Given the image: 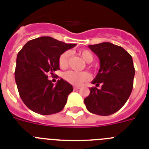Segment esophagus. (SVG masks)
Returning <instances> with one entry per match:
<instances>
[{"mask_svg": "<svg viewBox=\"0 0 149 149\" xmlns=\"http://www.w3.org/2000/svg\"><path fill=\"white\" fill-rule=\"evenodd\" d=\"M73 88H74V90L79 89V88H80V86H74V87H73Z\"/></svg>", "mask_w": 149, "mask_h": 149, "instance_id": "obj_1", "label": "esophagus"}]
</instances>
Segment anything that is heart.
<instances>
[{
	"label": "heart",
	"instance_id": "b5f03b06",
	"mask_svg": "<svg viewBox=\"0 0 149 149\" xmlns=\"http://www.w3.org/2000/svg\"><path fill=\"white\" fill-rule=\"evenodd\" d=\"M79 54L86 63H91L94 60V54L88 50H81L79 51ZM70 53L68 51H64L59 56L58 63L61 68L65 69L68 65V59ZM63 78L65 80L75 86H79L82 82L88 81L90 79V75L87 72H75L72 70H69L63 72Z\"/></svg>",
	"mask_w": 149,
	"mask_h": 149
}]
</instances>
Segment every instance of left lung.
Listing matches in <instances>:
<instances>
[{"mask_svg":"<svg viewBox=\"0 0 149 149\" xmlns=\"http://www.w3.org/2000/svg\"><path fill=\"white\" fill-rule=\"evenodd\" d=\"M98 56L100 67L92 84L102 88H90L84 99L89 112L108 116L119 111L128 100L133 87L135 68L132 56L120 46L110 42L88 45Z\"/></svg>","mask_w":149,"mask_h":149,"instance_id":"obj_1","label":"left lung"}]
</instances>
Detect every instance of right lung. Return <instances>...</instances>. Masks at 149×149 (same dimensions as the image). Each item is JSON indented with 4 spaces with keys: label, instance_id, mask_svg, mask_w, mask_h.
Masks as SVG:
<instances>
[{
    "label": "right lung",
    "instance_id": "obj_1",
    "mask_svg": "<svg viewBox=\"0 0 149 149\" xmlns=\"http://www.w3.org/2000/svg\"><path fill=\"white\" fill-rule=\"evenodd\" d=\"M75 46L43 36L29 41L19 52L15 80L21 99L31 111L50 115L63 109L72 85L63 79L54 85L47 74L60 70L59 56Z\"/></svg>",
    "mask_w": 149,
    "mask_h": 149
}]
</instances>
